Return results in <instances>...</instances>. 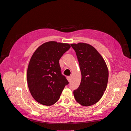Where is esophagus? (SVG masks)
Returning <instances> with one entry per match:
<instances>
[{
	"mask_svg": "<svg viewBox=\"0 0 131 131\" xmlns=\"http://www.w3.org/2000/svg\"><path fill=\"white\" fill-rule=\"evenodd\" d=\"M67 79L68 80V81L69 82H70V81H71V78H70V76H67Z\"/></svg>",
	"mask_w": 131,
	"mask_h": 131,
	"instance_id": "1",
	"label": "esophagus"
}]
</instances>
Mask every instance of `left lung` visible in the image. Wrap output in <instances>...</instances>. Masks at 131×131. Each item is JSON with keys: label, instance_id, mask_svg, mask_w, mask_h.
<instances>
[{"label": "left lung", "instance_id": "1", "mask_svg": "<svg viewBox=\"0 0 131 131\" xmlns=\"http://www.w3.org/2000/svg\"><path fill=\"white\" fill-rule=\"evenodd\" d=\"M70 45L76 52L82 76L79 86L73 91L74 99L82 106L94 105L106 89L107 66L101 54L92 46L84 43Z\"/></svg>", "mask_w": 131, "mask_h": 131}]
</instances>
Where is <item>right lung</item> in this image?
Masks as SVG:
<instances>
[{"instance_id": "right-lung-1", "label": "right lung", "mask_w": 131, "mask_h": 131, "mask_svg": "<svg viewBox=\"0 0 131 131\" xmlns=\"http://www.w3.org/2000/svg\"><path fill=\"white\" fill-rule=\"evenodd\" d=\"M70 48L68 43L46 42L35 51L27 69V83L33 98L39 103L51 106L60 99L69 82L63 75L59 60Z\"/></svg>"}]
</instances>
